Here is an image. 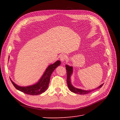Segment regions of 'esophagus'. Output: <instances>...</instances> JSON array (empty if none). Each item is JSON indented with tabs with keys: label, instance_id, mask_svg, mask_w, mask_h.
Instances as JSON below:
<instances>
[{
	"label": "esophagus",
	"instance_id": "obj_1",
	"mask_svg": "<svg viewBox=\"0 0 120 120\" xmlns=\"http://www.w3.org/2000/svg\"><path fill=\"white\" fill-rule=\"evenodd\" d=\"M66 59H67V56L64 54L61 55V56H60V60L61 62H64V61L66 60Z\"/></svg>",
	"mask_w": 120,
	"mask_h": 120
}]
</instances>
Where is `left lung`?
<instances>
[{
  "label": "left lung",
  "instance_id": "8db88e82",
  "mask_svg": "<svg viewBox=\"0 0 120 120\" xmlns=\"http://www.w3.org/2000/svg\"><path fill=\"white\" fill-rule=\"evenodd\" d=\"M66 70H67V84H68V89H70V90H71V92H73L75 94H79V95H86V94H87L88 93H90V92H92L93 90H97L99 89L100 88H101V86H103V84H101V85H100L99 86H98V88L93 89V90H83L82 89H78L76 88L75 87H74L73 86L71 85V75L72 74V71H73V70H72V67H70L68 66V65L66 64Z\"/></svg>",
  "mask_w": 120,
  "mask_h": 120
}]
</instances>
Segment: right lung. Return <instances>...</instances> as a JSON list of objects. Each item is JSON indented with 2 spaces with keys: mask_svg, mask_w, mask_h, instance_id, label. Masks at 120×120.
Listing matches in <instances>:
<instances>
[{
  "mask_svg": "<svg viewBox=\"0 0 120 120\" xmlns=\"http://www.w3.org/2000/svg\"><path fill=\"white\" fill-rule=\"evenodd\" d=\"M60 61L57 60L53 64L49 66L46 69L44 74L39 79V81L35 84L27 86H20L15 84L10 79V81L14 86L20 91L26 94L30 95H38L44 93L48 88L50 81V76L53 71L60 64Z\"/></svg>",
  "mask_w": 120,
  "mask_h": 120,
  "instance_id": "add662e5",
  "label": "right lung"
}]
</instances>
